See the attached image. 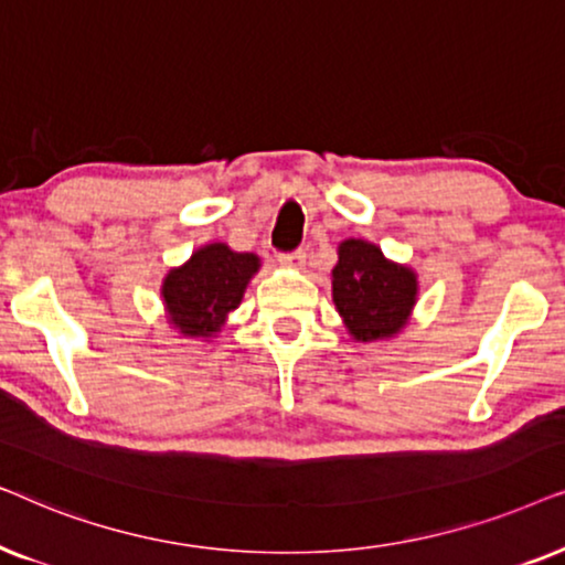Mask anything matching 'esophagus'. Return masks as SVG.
<instances>
[{
  "instance_id": "esophagus-1",
  "label": "esophagus",
  "mask_w": 565,
  "mask_h": 565,
  "mask_svg": "<svg viewBox=\"0 0 565 565\" xmlns=\"http://www.w3.org/2000/svg\"><path fill=\"white\" fill-rule=\"evenodd\" d=\"M278 260H281L284 266L302 268V266H305V260H307V253L302 250V247H297V250H291V253H281V255H278Z\"/></svg>"
}]
</instances>
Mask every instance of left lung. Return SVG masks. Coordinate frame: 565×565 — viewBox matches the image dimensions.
I'll list each match as a JSON object with an SVG mask.
<instances>
[{
	"mask_svg": "<svg viewBox=\"0 0 565 565\" xmlns=\"http://www.w3.org/2000/svg\"><path fill=\"white\" fill-rule=\"evenodd\" d=\"M333 302L356 341L390 338L413 310L416 276L385 260L377 245L345 239L333 268Z\"/></svg>",
	"mask_w": 565,
	"mask_h": 565,
	"instance_id": "8db88e82",
	"label": "left lung"
}]
</instances>
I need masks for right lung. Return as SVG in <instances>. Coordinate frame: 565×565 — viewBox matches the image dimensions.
I'll return each mask as SVG.
<instances>
[{
	"mask_svg": "<svg viewBox=\"0 0 565 565\" xmlns=\"http://www.w3.org/2000/svg\"><path fill=\"white\" fill-rule=\"evenodd\" d=\"M258 266L253 253H235L222 243L201 247L183 268H172L164 278L162 297L170 322L185 335L220 333Z\"/></svg>",
	"mask_w": 565,
	"mask_h": 565,
	"instance_id": "add662e5",
	"label": "right lung"
}]
</instances>
